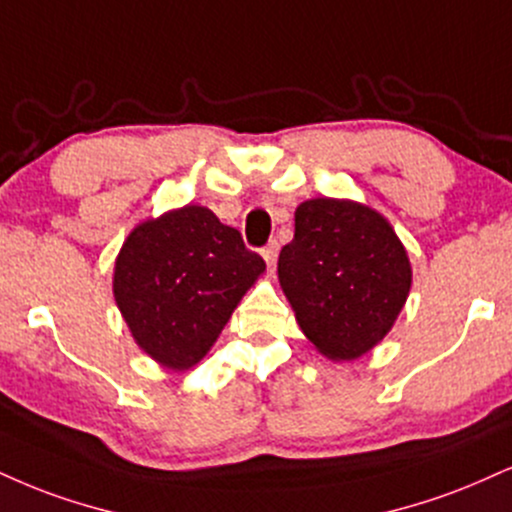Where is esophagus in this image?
<instances>
[{
    "label": "esophagus",
    "mask_w": 512,
    "mask_h": 512,
    "mask_svg": "<svg viewBox=\"0 0 512 512\" xmlns=\"http://www.w3.org/2000/svg\"><path fill=\"white\" fill-rule=\"evenodd\" d=\"M262 255H264V260H267L269 269H274V264H276V255H279V243H276V240H269V243L264 245Z\"/></svg>",
    "instance_id": "obj_1"
}]
</instances>
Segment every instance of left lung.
Returning <instances> with one entry per match:
<instances>
[{"instance_id": "obj_1", "label": "left lung", "mask_w": 512, "mask_h": 512, "mask_svg": "<svg viewBox=\"0 0 512 512\" xmlns=\"http://www.w3.org/2000/svg\"><path fill=\"white\" fill-rule=\"evenodd\" d=\"M279 281L303 334L331 360H355L389 334L410 293V262L391 224L350 200L295 209Z\"/></svg>"}]
</instances>
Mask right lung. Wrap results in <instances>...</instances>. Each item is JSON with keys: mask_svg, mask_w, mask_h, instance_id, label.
I'll use <instances>...</instances> for the list:
<instances>
[{"mask_svg": "<svg viewBox=\"0 0 512 512\" xmlns=\"http://www.w3.org/2000/svg\"><path fill=\"white\" fill-rule=\"evenodd\" d=\"M262 272L236 229L186 205L133 229L116 257L114 298L138 346L181 372L207 355Z\"/></svg>", "mask_w": 512, "mask_h": 512, "instance_id": "right-lung-1", "label": "right lung"}]
</instances>
